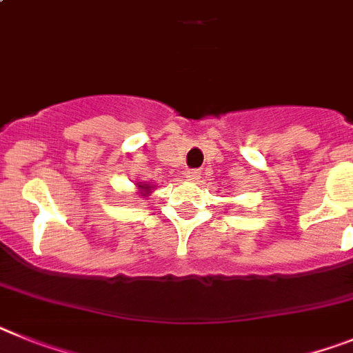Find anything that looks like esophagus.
Listing matches in <instances>:
<instances>
[{"instance_id":"1","label":"esophagus","mask_w":353,"mask_h":353,"mask_svg":"<svg viewBox=\"0 0 353 353\" xmlns=\"http://www.w3.org/2000/svg\"><path fill=\"white\" fill-rule=\"evenodd\" d=\"M185 176H186V179H188V181H199L202 177V172H201V170H188Z\"/></svg>"}]
</instances>
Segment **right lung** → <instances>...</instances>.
I'll list each match as a JSON object with an SVG mask.
<instances>
[{
    "label": "right lung",
    "mask_w": 353,
    "mask_h": 353,
    "mask_svg": "<svg viewBox=\"0 0 353 353\" xmlns=\"http://www.w3.org/2000/svg\"><path fill=\"white\" fill-rule=\"evenodd\" d=\"M152 190H154V186H151L149 183H142V181H137V194H139L142 199L149 197V195L152 194Z\"/></svg>",
    "instance_id": "add662e5"
}]
</instances>
